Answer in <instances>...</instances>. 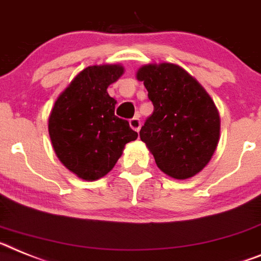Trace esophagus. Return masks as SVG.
Masks as SVG:
<instances>
[{
	"mask_svg": "<svg viewBox=\"0 0 261 261\" xmlns=\"http://www.w3.org/2000/svg\"><path fill=\"white\" fill-rule=\"evenodd\" d=\"M130 127L133 128L134 131L139 133L140 127H142V123H140L139 118H133V119H130Z\"/></svg>",
	"mask_w": 261,
	"mask_h": 261,
	"instance_id": "1",
	"label": "esophagus"
}]
</instances>
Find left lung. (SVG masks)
<instances>
[{
	"instance_id": "1",
	"label": "left lung",
	"mask_w": 261,
	"mask_h": 261,
	"mask_svg": "<svg viewBox=\"0 0 261 261\" xmlns=\"http://www.w3.org/2000/svg\"><path fill=\"white\" fill-rule=\"evenodd\" d=\"M153 113L140 128V139L156 165L174 180H187L212 160L221 134V117L205 88L174 63H148L137 71Z\"/></svg>"
}]
</instances>
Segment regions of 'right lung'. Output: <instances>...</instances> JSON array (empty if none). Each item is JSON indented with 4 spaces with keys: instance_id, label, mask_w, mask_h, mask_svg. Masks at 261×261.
Returning <instances> with one entry per match:
<instances>
[{
    "instance_id": "1",
    "label": "right lung",
    "mask_w": 261,
    "mask_h": 261,
    "mask_svg": "<svg viewBox=\"0 0 261 261\" xmlns=\"http://www.w3.org/2000/svg\"><path fill=\"white\" fill-rule=\"evenodd\" d=\"M124 73L122 64L90 65L60 93L48 117L58 159L84 181H96L114 168L124 146L138 138L127 121L115 117L108 88Z\"/></svg>"
}]
</instances>
